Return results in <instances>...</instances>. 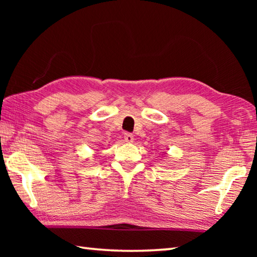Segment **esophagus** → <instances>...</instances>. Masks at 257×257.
<instances>
[{"label": "esophagus", "instance_id": "1", "mask_svg": "<svg viewBox=\"0 0 257 257\" xmlns=\"http://www.w3.org/2000/svg\"><path fill=\"white\" fill-rule=\"evenodd\" d=\"M124 142L128 143V144H132V143L134 142V136L133 134H124Z\"/></svg>", "mask_w": 257, "mask_h": 257}]
</instances>
